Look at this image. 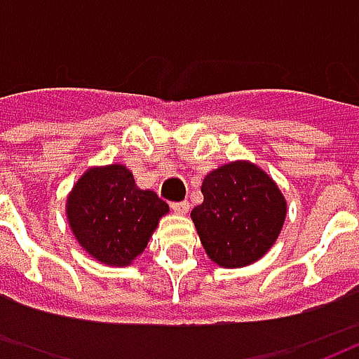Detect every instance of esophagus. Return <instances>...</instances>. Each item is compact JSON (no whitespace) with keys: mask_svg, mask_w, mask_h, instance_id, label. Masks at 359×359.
<instances>
[{"mask_svg":"<svg viewBox=\"0 0 359 359\" xmlns=\"http://www.w3.org/2000/svg\"><path fill=\"white\" fill-rule=\"evenodd\" d=\"M171 208L175 213H179V215H187L188 210H190V203L187 200H182V202H175L171 203Z\"/></svg>","mask_w":359,"mask_h":359,"instance_id":"34e87169","label":"esophagus"}]
</instances>
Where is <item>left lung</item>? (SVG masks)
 <instances>
[{"label": "left lung", "mask_w": 359, "mask_h": 359, "mask_svg": "<svg viewBox=\"0 0 359 359\" xmlns=\"http://www.w3.org/2000/svg\"><path fill=\"white\" fill-rule=\"evenodd\" d=\"M203 202L190 217L211 262L234 269L264 257L280 234L286 200L269 175L233 161L205 175Z\"/></svg>", "instance_id": "left-lung-1"}]
</instances>
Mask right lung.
Returning a JSON list of instances; mask_svg holds the SVG:
<instances>
[{"instance_id":"add662e5","label":"right lung","mask_w":359,"mask_h":359,"mask_svg":"<svg viewBox=\"0 0 359 359\" xmlns=\"http://www.w3.org/2000/svg\"><path fill=\"white\" fill-rule=\"evenodd\" d=\"M169 205L151 190H140L125 165L92 167L67 198V219L76 241L102 264H133L148 246Z\"/></svg>"}]
</instances>
